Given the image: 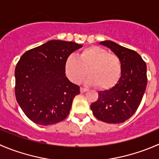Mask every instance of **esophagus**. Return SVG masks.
<instances>
[{
  "instance_id": "esophagus-1",
  "label": "esophagus",
  "mask_w": 159,
  "mask_h": 159,
  "mask_svg": "<svg viewBox=\"0 0 159 159\" xmlns=\"http://www.w3.org/2000/svg\"><path fill=\"white\" fill-rule=\"evenodd\" d=\"M80 91H81V93H83V92H87V91H88V89H86V88H82V87H81V89H80Z\"/></svg>"
}]
</instances>
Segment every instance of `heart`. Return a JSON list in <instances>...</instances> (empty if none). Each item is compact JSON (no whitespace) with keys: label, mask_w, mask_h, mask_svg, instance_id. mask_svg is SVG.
Here are the masks:
<instances>
[{"label":"heart","mask_w":159,"mask_h":159,"mask_svg":"<svg viewBox=\"0 0 159 159\" xmlns=\"http://www.w3.org/2000/svg\"><path fill=\"white\" fill-rule=\"evenodd\" d=\"M64 67L72 82H81L88 74V83L104 90L114 87L122 74L120 57L97 46L84 48L78 57L70 55L66 59Z\"/></svg>","instance_id":"b5f03b06"}]
</instances>
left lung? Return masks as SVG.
Returning a JSON list of instances; mask_svg holds the SVG:
<instances>
[{"label": "left lung", "instance_id": "8db88e82", "mask_svg": "<svg viewBox=\"0 0 159 159\" xmlns=\"http://www.w3.org/2000/svg\"><path fill=\"white\" fill-rule=\"evenodd\" d=\"M120 57L121 77L114 87L100 91L98 100L91 105L94 116L107 124H120L132 116L140 106L147 86V65L134 50L112 41L100 42Z\"/></svg>", "mask_w": 159, "mask_h": 159}]
</instances>
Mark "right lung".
Listing matches in <instances>:
<instances>
[{
    "label": "right lung",
    "mask_w": 159,
    "mask_h": 159,
    "mask_svg": "<svg viewBox=\"0 0 159 159\" xmlns=\"http://www.w3.org/2000/svg\"><path fill=\"white\" fill-rule=\"evenodd\" d=\"M82 46L50 40L26 51L15 70L16 100L26 116L39 125H51L68 116L80 87L66 77V59Z\"/></svg>",
    "instance_id": "obj_1"
}]
</instances>
